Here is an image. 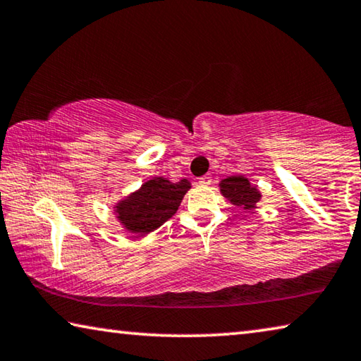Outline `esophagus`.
<instances>
[{
	"label": "esophagus",
	"mask_w": 361,
	"mask_h": 361,
	"mask_svg": "<svg viewBox=\"0 0 361 361\" xmlns=\"http://www.w3.org/2000/svg\"><path fill=\"white\" fill-rule=\"evenodd\" d=\"M210 181H212L210 176L205 175V176H201V178H199V185H201V186H209Z\"/></svg>",
	"instance_id": "esophagus-1"
}]
</instances>
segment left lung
I'll list each match as a JSON object with an SVG mask.
<instances>
[{
    "label": "left lung",
    "instance_id": "1",
    "mask_svg": "<svg viewBox=\"0 0 361 361\" xmlns=\"http://www.w3.org/2000/svg\"><path fill=\"white\" fill-rule=\"evenodd\" d=\"M219 186L223 197H226L233 205H238L244 210L257 209V204L262 199L259 188L254 186L244 175L228 176L219 183Z\"/></svg>",
    "mask_w": 361,
    "mask_h": 361
}]
</instances>
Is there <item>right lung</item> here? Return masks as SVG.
I'll use <instances>...</instances> for the list:
<instances>
[{"label": "right lung", "mask_w": 361, "mask_h": 361, "mask_svg": "<svg viewBox=\"0 0 361 361\" xmlns=\"http://www.w3.org/2000/svg\"><path fill=\"white\" fill-rule=\"evenodd\" d=\"M190 190L191 183L186 178L171 183L164 176H152L142 183L140 190L114 205V214L125 231L145 236L176 214Z\"/></svg>", "instance_id": "obj_1"}]
</instances>
